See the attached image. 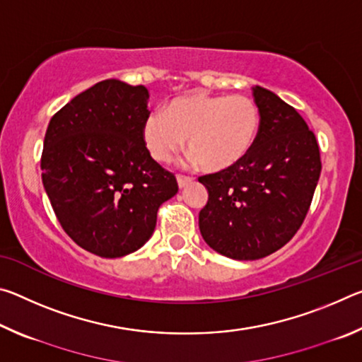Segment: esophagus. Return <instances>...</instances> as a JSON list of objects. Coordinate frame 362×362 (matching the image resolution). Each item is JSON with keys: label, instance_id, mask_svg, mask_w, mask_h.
<instances>
[{"label": "esophagus", "instance_id": "obj_1", "mask_svg": "<svg viewBox=\"0 0 362 362\" xmlns=\"http://www.w3.org/2000/svg\"><path fill=\"white\" fill-rule=\"evenodd\" d=\"M193 182L192 177H185V175H177V183H179V188H183L189 185Z\"/></svg>", "mask_w": 362, "mask_h": 362}]
</instances>
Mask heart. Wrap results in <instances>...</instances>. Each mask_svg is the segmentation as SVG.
<instances>
[{"mask_svg": "<svg viewBox=\"0 0 362 362\" xmlns=\"http://www.w3.org/2000/svg\"><path fill=\"white\" fill-rule=\"evenodd\" d=\"M260 131V110L246 95L194 93L175 97L144 121V142L156 161L168 163L185 144L192 163L209 173L233 168Z\"/></svg>", "mask_w": 362, "mask_h": 362, "instance_id": "obj_1", "label": "heart"}]
</instances>
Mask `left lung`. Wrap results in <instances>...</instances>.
<instances>
[{"mask_svg":"<svg viewBox=\"0 0 362 362\" xmlns=\"http://www.w3.org/2000/svg\"><path fill=\"white\" fill-rule=\"evenodd\" d=\"M260 131L233 168L199 177L209 199L199 231L216 252L257 260L292 240L310 209L321 174L320 146L297 110L254 86Z\"/></svg>","mask_w":362,"mask_h":362,"instance_id":"obj_1","label":"left lung"}]
</instances>
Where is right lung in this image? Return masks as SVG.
Listing matches in <instances>:
<instances>
[{"mask_svg":"<svg viewBox=\"0 0 362 362\" xmlns=\"http://www.w3.org/2000/svg\"><path fill=\"white\" fill-rule=\"evenodd\" d=\"M148 97L145 86L105 79L60 108L45 136L41 177L52 209L78 246L105 259L142 247L159 206L179 192L144 142Z\"/></svg>","mask_w":362,"mask_h":362,"instance_id":"right-lung-1","label":"right lung"}]
</instances>
